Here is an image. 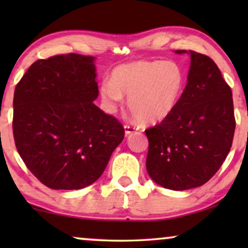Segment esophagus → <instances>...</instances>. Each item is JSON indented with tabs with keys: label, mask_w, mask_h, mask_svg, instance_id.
Returning <instances> with one entry per match:
<instances>
[{
	"label": "esophagus",
	"mask_w": 248,
	"mask_h": 248,
	"mask_svg": "<svg viewBox=\"0 0 248 248\" xmlns=\"http://www.w3.org/2000/svg\"><path fill=\"white\" fill-rule=\"evenodd\" d=\"M140 130V127L139 126H135V125H130V124H126L124 126V131H125V134L128 135L131 133H133V132Z\"/></svg>",
	"instance_id": "34e87169"
}]
</instances>
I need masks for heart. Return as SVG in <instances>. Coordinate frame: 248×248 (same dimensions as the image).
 Returning a JSON list of instances; mask_svg holds the SVG:
<instances>
[{
    "label": "heart",
    "instance_id": "obj_1",
    "mask_svg": "<svg viewBox=\"0 0 248 248\" xmlns=\"http://www.w3.org/2000/svg\"><path fill=\"white\" fill-rule=\"evenodd\" d=\"M184 83V70L175 61H135L111 71V80L101 83L100 96L107 110L114 111L126 94L139 122L155 123L174 109Z\"/></svg>",
    "mask_w": 248,
    "mask_h": 248
}]
</instances>
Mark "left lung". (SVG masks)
I'll return each mask as SVG.
<instances>
[{
    "instance_id": "1",
    "label": "left lung",
    "mask_w": 248,
    "mask_h": 248,
    "mask_svg": "<svg viewBox=\"0 0 248 248\" xmlns=\"http://www.w3.org/2000/svg\"><path fill=\"white\" fill-rule=\"evenodd\" d=\"M191 56L187 83L174 109L145 130L147 170L162 187L184 191L205 184L221 167L235 133L232 89L217 64L203 54Z\"/></svg>"
}]
</instances>
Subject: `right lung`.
I'll list each match as a JSON object with an SVG mask.
<instances>
[{"instance_id":"add662e5","label":"right lung","mask_w":248,"mask_h":248,"mask_svg":"<svg viewBox=\"0 0 248 248\" xmlns=\"http://www.w3.org/2000/svg\"><path fill=\"white\" fill-rule=\"evenodd\" d=\"M93 56H52L31 64L13 97V137L27 167L53 189H80L103 174L124 128L93 101Z\"/></svg>"}]
</instances>
